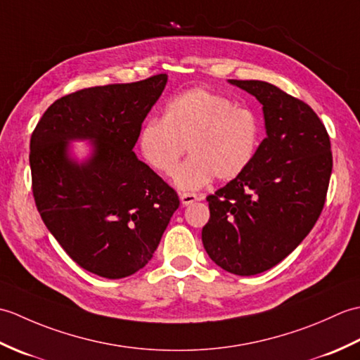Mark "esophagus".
<instances>
[{"mask_svg": "<svg viewBox=\"0 0 360 360\" xmlns=\"http://www.w3.org/2000/svg\"><path fill=\"white\" fill-rule=\"evenodd\" d=\"M201 196L200 195H195V193H182L181 195V202L184 205H190L193 204L195 201H200Z\"/></svg>", "mask_w": 360, "mask_h": 360, "instance_id": "obj_1", "label": "esophagus"}]
</instances>
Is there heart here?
<instances>
[{"label": "heart", "instance_id": "1", "mask_svg": "<svg viewBox=\"0 0 360 360\" xmlns=\"http://www.w3.org/2000/svg\"><path fill=\"white\" fill-rule=\"evenodd\" d=\"M262 125L257 114L205 88H192L165 103L162 119L141 128L139 150L153 170L173 174L179 159L192 153L176 172L182 190H198L215 178L231 181L254 160Z\"/></svg>", "mask_w": 360, "mask_h": 360}]
</instances>
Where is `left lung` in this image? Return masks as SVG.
I'll return each instance as SVG.
<instances>
[{
	"label": "left lung",
	"instance_id": "left-lung-1",
	"mask_svg": "<svg viewBox=\"0 0 360 360\" xmlns=\"http://www.w3.org/2000/svg\"><path fill=\"white\" fill-rule=\"evenodd\" d=\"M263 105L266 137L238 178L207 196L209 257L235 275L285 259L314 227L333 170L330 136L308 103L262 80H229Z\"/></svg>",
	"mask_w": 360,
	"mask_h": 360
}]
</instances>
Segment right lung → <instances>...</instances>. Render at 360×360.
<instances>
[{"instance_id":"1","label":"right lung","mask_w":360,"mask_h":360,"mask_svg":"<svg viewBox=\"0 0 360 360\" xmlns=\"http://www.w3.org/2000/svg\"><path fill=\"white\" fill-rule=\"evenodd\" d=\"M167 74L75 91L53 102L30 136L37 210L53 238L83 269L124 278L147 264L179 196L134 155L143 119ZM91 139L86 163L67 158V142Z\"/></svg>"}]
</instances>
